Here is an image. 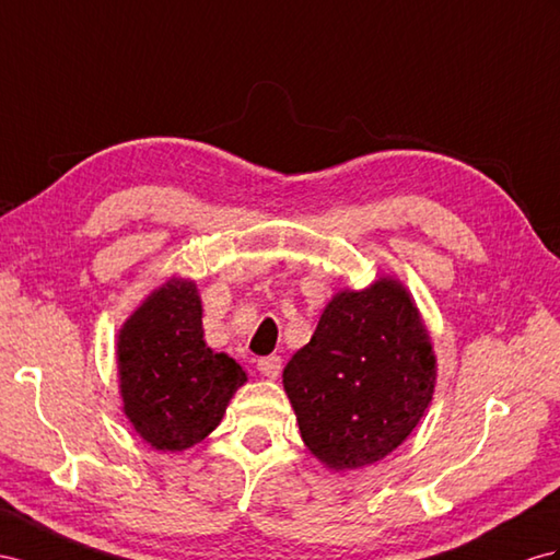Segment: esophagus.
I'll list each match as a JSON object with an SVG mask.
<instances>
[{
  "label": "esophagus",
  "instance_id": "obj_1",
  "mask_svg": "<svg viewBox=\"0 0 560 560\" xmlns=\"http://www.w3.org/2000/svg\"><path fill=\"white\" fill-rule=\"evenodd\" d=\"M257 371H260V374L267 376V378H277L279 371H281V360L277 354L260 357V360H257Z\"/></svg>",
  "mask_w": 560,
  "mask_h": 560
}]
</instances>
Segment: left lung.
Here are the masks:
<instances>
[{"label":"left lung","instance_id":"left-lung-1","mask_svg":"<svg viewBox=\"0 0 560 560\" xmlns=\"http://www.w3.org/2000/svg\"><path fill=\"white\" fill-rule=\"evenodd\" d=\"M307 450L334 470L381 462L407 440L435 393V354L409 291L383 277L340 291L283 369Z\"/></svg>","mask_w":560,"mask_h":560}]
</instances>
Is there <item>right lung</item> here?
Returning a JSON list of instances; mask_svg holds the SVG:
<instances>
[{
	"mask_svg": "<svg viewBox=\"0 0 560 560\" xmlns=\"http://www.w3.org/2000/svg\"><path fill=\"white\" fill-rule=\"evenodd\" d=\"M122 411L153 450L184 452L220 425L246 371L203 340L194 281L170 279L118 334Z\"/></svg>",
	"mask_w": 560,
	"mask_h": 560,
	"instance_id": "add662e5",
	"label": "right lung"
}]
</instances>
